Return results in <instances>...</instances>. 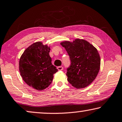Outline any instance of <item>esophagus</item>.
Segmentation results:
<instances>
[{"instance_id":"1","label":"esophagus","mask_w":122,"mask_h":122,"mask_svg":"<svg viewBox=\"0 0 122 122\" xmlns=\"http://www.w3.org/2000/svg\"><path fill=\"white\" fill-rule=\"evenodd\" d=\"M57 69L59 71H61V70H63V67L61 66H59L58 67H57Z\"/></svg>"}]
</instances>
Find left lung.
<instances>
[{
  "instance_id": "1",
  "label": "left lung",
  "mask_w": 122,
  "mask_h": 122,
  "mask_svg": "<svg viewBox=\"0 0 122 122\" xmlns=\"http://www.w3.org/2000/svg\"><path fill=\"white\" fill-rule=\"evenodd\" d=\"M61 44L70 59V65L66 72L68 82L78 89L89 85L100 70V57L97 48L87 41L79 39Z\"/></svg>"
}]
</instances>
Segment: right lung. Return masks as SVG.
<instances>
[{
	"instance_id": "right-lung-1",
	"label": "right lung",
	"mask_w": 122,
	"mask_h": 122,
	"mask_svg": "<svg viewBox=\"0 0 122 122\" xmlns=\"http://www.w3.org/2000/svg\"><path fill=\"white\" fill-rule=\"evenodd\" d=\"M50 47L42 42L34 43L24 51L20 58L19 70L24 82L37 91L48 87L58 71L52 65Z\"/></svg>"
}]
</instances>
